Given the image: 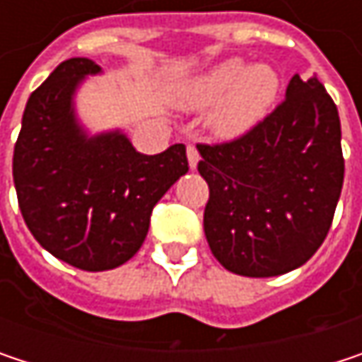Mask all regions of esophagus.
I'll use <instances>...</instances> for the list:
<instances>
[{"label": "esophagus", "instance_id": "1", "mask_svg": "<svg viewBox=\"0 0 362 362\" xmlns=\"http://www.w3.org/2000/svg\"><path fill=\"white\" fill-rule=\"evenodd\" d=\"M186 157H188L190 170H197V165H199V151H197L194 146H188V148H186Z\"/></svg>", "mask_w": 362, "mask_h": 362}]
</instances>
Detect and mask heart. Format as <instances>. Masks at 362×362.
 <instances>
[{"label":"heart","mask_w":362,"mask_h":362,"mask_svg":"<svg viewBox=\"0 0 362 362\" xmlns=\"http://www.w3.org/2000/svg\"><path fill=\"white\" fill-rule=\"evenodd\" d=\"M279 75L268 64H250L230 56L209 69L184 79L174 92L182 110H209L207 125L214 136L235 140L255 129L274 107L279 96Z\"/></svg>","instance_id":"b5f03b06"}]
</instances>
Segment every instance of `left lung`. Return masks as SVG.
Returning a JSON list of instances; mask_svg holds the SVG:
<instances>
[{
	"mask_svg": "<svg viewBox=\"0 0 362 362\" xmlns=\"http://www.w3.org/2000/svg\"><path fill=\"white\" fill-rule=\"evenodd\" d=\"M209 186V250L241 276H279L325 241L344 184L337 107L313 75H293L283 105L243 138L199 146Z\"/></svg>",
	"mask_w": 362,
	"mask_h": 362,
	"instance_id": "left-lung-1",
	"label": "left lung"
}]
</instances>
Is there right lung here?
<instances>
[{"mask_svg": "<svg viewBox=\"0 0 362 362\" xmlns=\"http://www.w3.org/2000/svg\"><path fill=\"white\" fill-rule=\"evenodd\" d=\"M103 75L71 58L31 94L14 146L12 174L23 218L54 257L90 272L125 264L146 239L157 201L188 172L186 146L142 155L119 127L92 134L77 92Z\"/></svg>", "mask_w": 362, "mask_h": 362, "instance_id": "obj_1", "label": "right lung"}]
</instances>
